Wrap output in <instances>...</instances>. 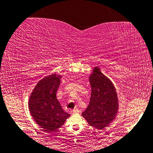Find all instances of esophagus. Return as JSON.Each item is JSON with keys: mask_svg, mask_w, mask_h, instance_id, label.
Returning a JSON list of instances; mask_svg holds the SVG:
<instances>
[{"mask_svg": "<svg viewBox=\"0 0 153 153\" xmlns=\"http://www.w3.org/2000/svg\"><path fill=\"white\" fill-rule=\"evenodd\" d=\"M79 112V109H74V110L72 111V113L73 114H77V113H78Z\"/></svg>", "mask_w": 153, "mask_h": 153, "instance_id": "1", "label": "esophagus"}]
</instances>
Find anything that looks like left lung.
<instances>
[{
	"mask_svg": "<svg viewBox=\"0 0 153 153\" xmlns=\"http://www.w3.org/2000/svg\"><path fill=\"white\" fill-rule=\"evenodd\" d=\"M89 79L91 86V98L82 116L90 126L102 130L117 117L119 108L117 93L112 82L98 66L93 68Z\"/></svg>",
	"mask_w": 153,
	"mask_h": 153,
	"instance_id": "obj_1",
	"label": "left lung"
}]
</instances>
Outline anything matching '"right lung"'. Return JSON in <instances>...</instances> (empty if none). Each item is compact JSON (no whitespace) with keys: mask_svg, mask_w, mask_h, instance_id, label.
Returning <instances> with one entry per match:
<instances>
[{"mask_svg":"<svg viewBox=\"0 0 153 153\" xmlns=\"http://www.w3.org/2000/svg\"><path fill=\"white\" fill-rule=\"evenodd\" d=\"M61 75L53 74L36 84L30 96L28 108L34 121L45 132H52L62 126L70 114L66 112L56 97Z\"/></svg>","mask_w":153,"mask_h":153,"instance_id":"obj_1","label":"right lung"}]
</instances>
